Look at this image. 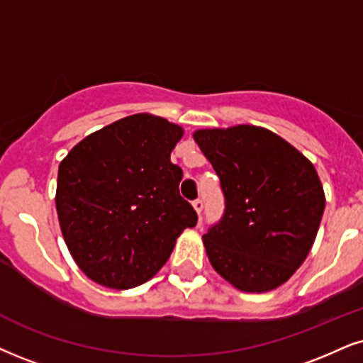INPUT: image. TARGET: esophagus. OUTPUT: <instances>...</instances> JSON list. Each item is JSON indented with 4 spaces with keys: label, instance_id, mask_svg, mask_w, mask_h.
I'll list each match as a JSON object with an SVG mask.
<instances>
[{
    "label": "esophagus",
    "instance_id": "obj_1",
    "mask_svg": "<svg viewBox=\"0 0 363 363\" xmlns=\"http://www.w3.org/2000/svg\"><path fill=\"white\" fill-rule=\"evenodd\" d=\"M194 208H195V212L200 216V213H202V210H203V200H200V199L194 200Z\"/></svg>",
    "mask_w": 363,
    "mask_h": 363
}]
</instances>
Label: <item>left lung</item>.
<instances>
[{
    "mask_svg": "<svg viewBox=\"0 0 363 363\" xmlns=\"http://www.w3.org/2000/svg\"><path fill=\"white\" fill-rule=\"evenodd\" d=\"M199 145L220 178L225 212L205 234L212 267L244 293L284 284L318 234L325 191L305 155L266 128L199 129Z\"/></svg>",
    "mask_w": 363,
    "mask_h": 363,
    "instance_id": "8db88e82",
    "label": "left lung"
}]
</instances>
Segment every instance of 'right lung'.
<instances>
[{
	"label": "right lung",
	"instance_id": "right-lung-1",
	"mask_svg": "<svg viewBox=\"0 0 363 363\" xmlns=\"http://www.w3.org/2000/svg\"><path fill=\"white\" fill-rule=\"evenodd\" d=\"M183 128L147 113L77 143L60 161L55 207L62 235L87 277L113 289L151 279L196 212L182 199L169 155Z\"/></svg>",
	"mask_w": 363,
	"mask_h": 363
}]
</instances>
